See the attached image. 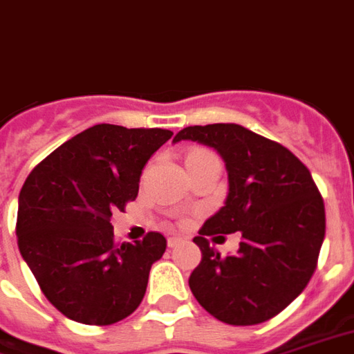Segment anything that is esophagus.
<instances>
[{
	"label": "esophagus",
	"instance_id": "esophagus-1",
	"mask_svg": "<svg viewBox=\"0 0 354 354\" xmlns=\"http://www.w3.org/2000/svg\"><path fill=\"white\" fill-rule=\"evenodd\" d=\"M177 243H179V237H169V239H167V245H169V247H177Z\"/></svg>",
	"mask_w": 354,
	"mask_h": 354
}]
</instances>
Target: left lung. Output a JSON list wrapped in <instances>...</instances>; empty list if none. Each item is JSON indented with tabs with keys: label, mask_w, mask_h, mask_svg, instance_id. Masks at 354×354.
Instances as JSON below:
<instances>
[{
	"label": "left lung",
	"mask_w": 354,
	"mask_h": 354,
	"mask_svg": "<svg viewBox=\"0 0 354 354\" xmlns=\"http://www.w3.org/2000/svg\"><path fill=\"white\" fill-rule=\"evenodd\" d=\"M183 139L221 152L230 183L224 207L194 237L202 262L190 273V290L218 321H270L298 298L317 268L326 230L321 192L286 147L239 124L188 126L174 141ZM234 231L242 234L240 249L223 257L208 237Z\"/></svg>",
	"instance_id": "obj_1"
}]
</instances>
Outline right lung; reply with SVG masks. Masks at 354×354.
I'll use <instances>...</instances> for the list:
<instances>
[{
    "label": "right lung",
    "mask_w": 354,
    "mask_h": 354,
    "mask_svg": "<svg viewBox=\"0 0 354 354\" xmlns=\"http://www.w3.org/2000/svg\"><path fill=\"white\" fill-rule=\"evenodd\" d=\"M171 136L95 124L28 175L18 196V249L46 300L71 321L113 324L143 300L166 237L149 232L143 241L120 245L111 216L138 198L143 167Z\"/></svg>",
    "instance_id": "right-lung-1"
}]
</instances>
